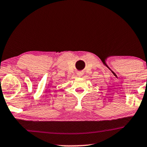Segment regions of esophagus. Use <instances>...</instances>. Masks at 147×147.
Segmentation results:
<instances>
[{"mask_svg":"<svg viewBox=\"0 0 147 147\" xmlns=\"http://www.w3.org/2000/svg\"><path fill=\"white\" fill-rule=\"evenodd\" d=\"M77 76H78V77H80V76H82V73H77Z\"/></svg>","mask_w":147,"mask_h":147,"instance_id":"1","label":"esophagus"}]
</instances>
